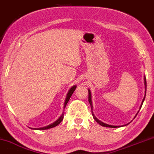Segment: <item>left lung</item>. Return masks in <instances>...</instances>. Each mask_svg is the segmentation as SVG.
Segmentation results:
<instances>
[{
    "mask_svg": "<svg viewBox=\"0 0 154 154\" xmlns=\"http://www.w3.org/2000/svg\"><path fill=\"white\" fill-rule=\"evenodd\" d=\"M144 84H145L146 92V77L145 76H144ZM145 96H146V94H145ZM144 99H145V97L143 98V100H142L141 105V106H140V109H141V106H142V105H143ZM88 102H89V103H90L91 107V112H92L93 117H94V119H95V121H96L98 123H99L100 126H105V127H109V128H117V127H119V126H112V125H109V124H106V123H104L102 122V121H100L98 120L97 118L95 116L94 113H93V105H92V101H91V91H90V90H89V89H88ZM138 113H137V114H138ZM137 114H136V115H137Z\"/></svg>",
    "mask_w": 154,
    "mask_h": 154,
    "instance_id": "obj_1",
    "label": "left lung"
}]
</instances>
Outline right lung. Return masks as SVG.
I'll list each match as a JSON object with an SVG mask.
<instances>
[{
  "instance_id": "right-lung-1",
  "label": "right lung",
  "mask_w": 154,
  "mask_h": 154,
  "mask_svg": "<svg viewBox=\"0 0 154 154\" xmlns=\"http://www.w3.org/2000/svg\"><path fill=\"white\" fill-rule=\"evenodd\" d=\"M75 88H76V86H73V87H71V88H70L69 91H68L67 96H66V100H65V103H64V109L66 108V104H67V103L68 102V100H69L70 98L71 97L72 94H73V93L74 92V91H75ZM63 112L62 115L60 116V117L59 118V119H58L56 121H55L54 123H53L51 125H48V126H45V127H43V128H36V129H38V130H45V129H48V128H54V127L58 126L59 123L61 122V121H63ZM34 129V128H33Z\"/></svg>"
}]
</instances>
